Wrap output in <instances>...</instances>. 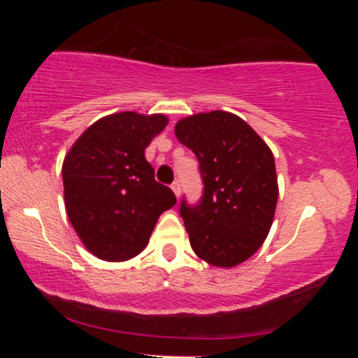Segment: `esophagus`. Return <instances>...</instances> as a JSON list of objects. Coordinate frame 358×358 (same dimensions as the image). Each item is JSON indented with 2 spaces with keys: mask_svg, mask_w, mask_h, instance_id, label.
Returning <instances> with one entry per match:
<instances>
[{
  "mask_svg": "<svg viewBox=\"0 0 358 358\" xmlns=\"http://www.w3.org/2000/svg\"><path fill=\"white\" fill-rule=\"evenodd\" d=\"M171 190L175 192V195H176V196H180V192H182V185H180L178 180H176V182L171 183Z\"/></svg>",
  "mask_w": 358,
  "mask_h": 358,
  "instance_id": "esophagus-1",
  "label": "esophagus"
}]
</instances>
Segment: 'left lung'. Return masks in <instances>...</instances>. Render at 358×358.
Here are the masks:
<instances>
[{
	"label": "left lung",
	"instance_id": "left-lung-1",
	"mask_svg": "<svg viewBox=\"0 0 358 358\" xmlns=\"http://www.w3.org/2000/svg\"><path fill=\"white\" fill-rule=\"evenodd\" d=\"M178 141L195 153L203 180L200 203L182 200L193 252L219 268L248 261L268 237L278 203L269 146L244 119L212 110L176 122Z\"/></svg>",
	"mask_w": 358,
	"mask_h": 358
}]
</instances>
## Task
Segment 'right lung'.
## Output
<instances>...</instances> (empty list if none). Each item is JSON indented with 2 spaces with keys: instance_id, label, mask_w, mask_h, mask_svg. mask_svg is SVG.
Here are the masks:
<instances>
[{
  "instance_id": "add662e5",
  "label": "right lung",
  "mask_w": 358,
  "mask_h": 358,
  "mask_svg": "<svg viewBox=\"0 0 358 358\" xmlns=\"http://www.w3.org/2000/svg\"><path fill=\"white\" fill-rule=\"evenodd\" d=\"M166 124L163 114H110L89 126L65 156L67 215L85 249L102 261L138 256L158 217L176 203L145 158L151 139Z\"/></svg>"
}]
</instances>
